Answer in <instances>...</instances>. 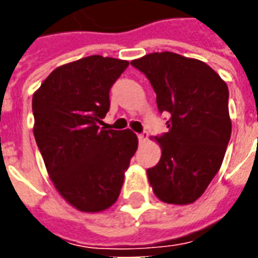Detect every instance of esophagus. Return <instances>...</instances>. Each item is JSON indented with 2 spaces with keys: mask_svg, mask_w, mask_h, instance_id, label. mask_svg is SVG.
Returning a JSON list of instances; mask_svg holds the SVG:
<instances>
[{
  "mask_svg": "<svg viewBox=\"0 0 258 258\" xmlns=\"http://www.w3.org/2000/svg\"><path fill=\"white\" fill-rule=\"evenodd\" d=\"M138 140H140L141 144H142V142H145V141L148 140V133H142V134H138Z\"/></svg>",
  "mask_w": 258,
  "mask_h": 258,
  "instance_id": "34e87169",
  "label": "esophagus"
}]
</instances>
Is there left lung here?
I'll use <instances>...</instances> for the list:
<instances>
[{"mask_svg": "<svg viewBox=\"0 0 258 258\" xmlns=\"http://www.w3.org/2000/svg\"><path fill=\"white\" fill-rule=\"evenodd\" d=\"M131 64L151 81L159 112L170 114L168 131L156 137L162 157L148 168L149 184L162 202L194 203L218 173L231 138L227 84L205 62L174 52Z\"/></svg>", "mask_w": 258, "mask_h": 258, "instance_id": "left-lung-1", "label": "left lung"}]
</instances>
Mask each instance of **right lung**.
<instances>
[{
	"mask_svg": "<svg viewBox=\"0 0 258 258\" xmlns=\"http://www.w3.org/2000/svg\"><path fill=\"white\" fill-rule=\"evenodd\" d=\"M127 60L92 55L59 66L33 95L34 138L55 188L85 213L117 200L138 138L130 130L99 127L109 91Z\"/></svg>",
	"mask_w": 258,
	"mask_h": 258,
	"instance_id": "1",
	"label": "right lung"
}]
</instances>
